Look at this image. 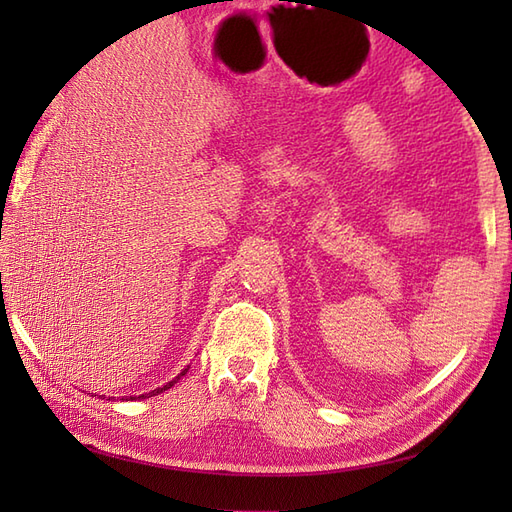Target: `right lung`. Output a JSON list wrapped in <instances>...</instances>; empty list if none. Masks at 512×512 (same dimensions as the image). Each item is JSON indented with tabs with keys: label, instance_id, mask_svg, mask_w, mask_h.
<instances>
[{
	"label": "right lung",
	"instance_id": "1",
	"mask_svg": "<svg viewBox=\"0 0 512 512\" xmlns=\"http://www.w3.org/2000/svg\"><path fill=\"white\" fill-rule=\"evenodd\" d=\"M184 374H187V369H184V372L182 374H178L176 378H173L171 380V383H167L165 387H158V389H154V391H151V394H143V396H138V398H149V396H156V394H160V391H165V389H169V387H173V385H176L178 383V380H180V376H184ZM129 398H132V396H129Z\"/></svg>",
	"mask_w": 512,
	"mask_h": 512
}]
</instances>
